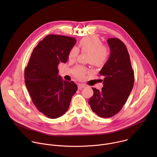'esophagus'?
<instances>
[{
    "mask_svg": "<svg viewBox=\"0 0 157 157\" xmlns=\"http://www.w3.org/2000/svg\"><path fill=\"white\" fill-rule=\"evenodd\" d=\"M85 87V85L84 84H78V89H81L82 88H84Z\"/></svg>",
    "mask_w": 157,
    "mask_h": 157,
    "instance_id": "esophagus-1",
    "label": "esophagus"
}]
</instances>
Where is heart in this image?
<instances>
[{
    "label": "heart",
    "instance_id": "1",
    "mask_svg": "<svg viewBox=\"0 0 157 157\" xmlns=\"http://www.w3.org/2000/svg\"><path fill=\"white\" fill-rule=\"evenodd\" d=\"M79 47L82 52H87V61L96 66H102L107 61L109 56V48L102 44L101 40L96 35H89L81 38L79 41ZM79 49L76 47L70 48L68 58L74 60L79 54ZM88 71L82 66H77L73 69V74L78 79L82 80L86 77Z\"/></svg>",
    "mask_w": 157,
    "mask_h": 157
}]
</instances>
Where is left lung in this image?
Wrapping results in <instances>:
<instances>
[{
	"label": "left lung",
	"mask_w": 157,
	"mask_h": 157,
	"mask_svg": "<svg viewBox=\"0 0 157 157\" xmlns=\"http://www.w3.org/2000/svg\"><path fill=\"white\" fill-rule=\"evenodd\" d=\"M110 56L100 71L104 77L102 91L93 87L89 104L95 114L103 118L117 114L127 101L134 84V72L125 44L119 38L107 40Z\"/></svg>",
	"instance_id": "1"
}]
</instances>
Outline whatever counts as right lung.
<instances>
[{
    "label": "right lung",
    "instance_id": "right-lung-1",
    "mask_svg": "<svg viewBox=\"0 0 157 157\" xmlns=\"http://www.w3.org/2000/svg\"><path fill=\"white\" fill-rule=\"evenodd\" d=\"M76 42L73 37L47 35L33 49L25 68V82L32 102L48 118L63 116L78 89L73 81H64L58 75L59 63H66Z\"/></svg>",
    "mask_w": 157,
    "mask_h": 157
}]
</instances>
